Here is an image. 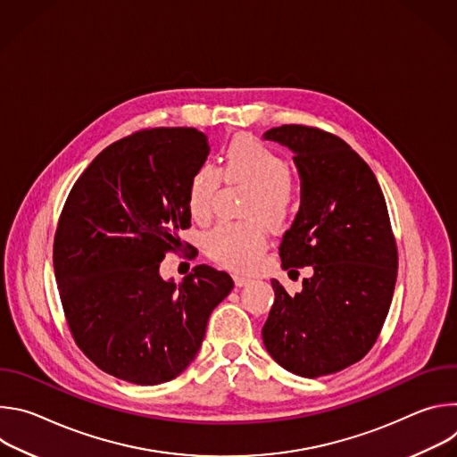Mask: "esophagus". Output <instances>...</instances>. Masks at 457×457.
Instances as JSON below:
<instances>
[{
    "mask_svg": "<svg viewBox=\"0 0 457 457\" xmlns=\"http://www.w3.org/2000/svg\"><path fill=\"white\" fill-rule=\"evenodd\" d=\"M233 280H235V286H237V287H244V286H247V284L253 282L249 277H244V275H238V273L233 275Z\"/></svg>",
    "mask_w": 457,
    "mask_h": 457,
    "instance_id": "34e87169",
    "label": "esophagus"
}]
</instances>
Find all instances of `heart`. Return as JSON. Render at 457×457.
<instances>
[{"mask_svg":"<svg viewBox=\"0 0 457 457\" xmlns=\"http://www.w3.org/2000/svg\"><path fill=\"white\" fill-rule=\"evenodd\" d=\"M226 184L245 186L242 217L245 222H224L204 238L206 253L224 268L235 271L253 270L266 251V226L282 228L296 206V187L286 159L249 136L231 139L222 150L220 171L212 164H201L187 180L186 206L193 220L206 222L220 189V173Z\"/></svg>","mask_w":457,"mask_h":457,"instance_id":"heart-1","label":"heart"}]
</instances>
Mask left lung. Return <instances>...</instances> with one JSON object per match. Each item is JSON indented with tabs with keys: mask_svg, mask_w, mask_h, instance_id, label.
Here are the masks:
<instances>
[{
	"mask_svg": "<svg viewBox=\"0 0 457 457\" xmlns=\"http://www.w3.org/2000/svg\"><path fill=\"white\" fill-rule=\"evenodd\" d=\"M262 137L289 148L300 175V210L278 249L282 268L312 266L295 296L271 280L262 340L293 374H333L370 351L393 302L398 251L386 204L369 164L340 137L302 124Z\"/></svg>",
	"mask_w": 457,
	"mask_h": 457,
	"instance_id": "8db88e82",
	"label": "left lung"
}]
</instances>
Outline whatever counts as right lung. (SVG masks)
I'll return each mask as SVG.
<instances>
[{"mask_svg":"<svg viewBox=\"0 0 457 457\" xmlns=\"http://www.w3.org/2000/svg\"><path fill=\"white\" fill-rule=\"evenodd\" d=\"M195 128H152L104 148L64 203L54 271L71 333L104 372L137 385L177 378L197 356L228 273L197 266L162 280L159 268L189 228L186 189L206 162Z\"/></svg>","mask_w":457,"mask_h":457,"instance_id":"1","label":"right lung"}]
</instances>
